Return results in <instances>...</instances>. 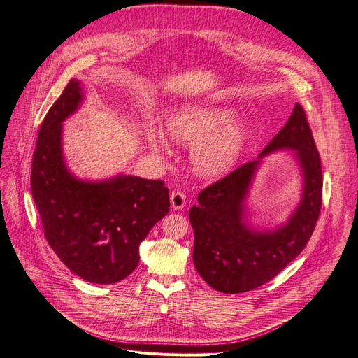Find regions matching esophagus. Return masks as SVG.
I'll list each match as a JSON object with an SVG mask.
<instances>
[{"instance_id":"obj_1","label":"esophagus","mask_w":358,"mask_h":358,"mask_svg":"<svg viewBox=\"0 0 358 358\" xmlns=\"http://www.w3.org/2000/svg\"><path fill=\"white\" fill-rule=\"evenodd\" d=\"M169 201H171L172 209H182L184 206H186V203H187L186 194H184V193L180 192V190L172 192V194H171V197H169Z\"/></svg>"}]
</instances>
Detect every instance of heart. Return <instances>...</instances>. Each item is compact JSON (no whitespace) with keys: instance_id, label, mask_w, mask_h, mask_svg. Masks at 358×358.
I'll use <instances>...</instances> for the list:
<instances>
[{"instance_id":"1","label":"heart","mask_w":358,"mask_h":358,"mask_svg":"<svg viewBox=\"0 0 358 358\" xmlns=\"http://www.w3.org/2000/svg\"><path fill=\"white\" fill-rule=\"evenodd\" d=\"M233 116L234 112L226 106L190 108L168 119V134L181 144H194L192 162L197 169L218 174L236 164L248 141L246 124ZM145 141L157 155L166 150L165 132L159 127L145 129Z\"/></svg>"}]
</instances>
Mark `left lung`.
Masks as SVG:
<instances>
[{
	"mask_svg": "<svg viewBox=\"0 0 358 358\" xmlns=\"http://www.w3.org/2000/svg\"><path fill=\"white\" fill-rule=\"evenodd\" d=\"M292 150L301 168V201L288 221L271 231L247 222L244 201L262 157ZM322 161L307 115L295 104L285 127L261 155L197 196L189 218L194 231L193 262L202 279L222 294L259 287L279 274L307 246L322 208Z\"/></svg>",
	"mask_w": 358,
	"mask_h": 358,
	"instance_id": "8db88e82",
	"label": "left lung"
}]
</instances>
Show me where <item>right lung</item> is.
<instances>
[{
	"mask_svg": "<svg viewBox=\"0 0 358 358\" xmlns=\"http://www.w3.org/2000/svg\"><path fill=\"white\" fill-rule=\"evenodd\" d=\"M83 99L81 83L71 79L45 115L31 187L44 236L60 261L90 283L112 285L138 266L140 243L168 214L169 193L161 180L119 174L85 181L72 174L63 156L62 127Z\"/></svg>",
	"mask_w": 358,
	"mask_h": 358,
	"instance_id": "1",
	"label": "right lung"
}]
</instances>
